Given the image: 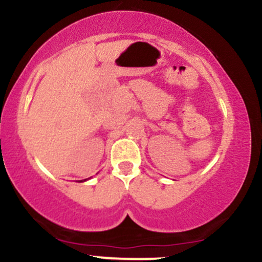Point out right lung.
<instances>
[{
  "label": "right lung",
  "instance_id": "right-lung-1",
  "mask_svg": "<svg viewBox=\"0 0 262 262\" xmlns=\"http://www.w3.org/2000/svg\"><path fill=\"white\" fill-rule=\"evenodd\" d=\"M84 181H86V180H84Z\"/></svg>",
  "mask_w": 262,
  "mask_h": 262
}]
</instances>
